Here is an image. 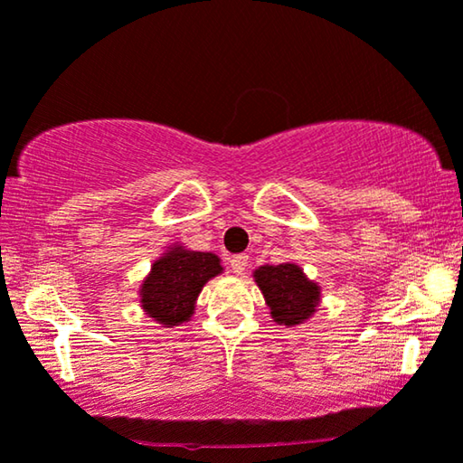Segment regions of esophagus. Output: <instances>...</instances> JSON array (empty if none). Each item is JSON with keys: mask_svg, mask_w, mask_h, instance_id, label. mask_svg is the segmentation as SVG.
<instances>
[{"mask_svg": "<svg viewBox=\"0 0 463 463\" xmlns=\"http://www.w3.org/2000/svg\"><path fill=\"white\" fill-rule=\"evenodd\" d=\"M228 264H231L232 273H235V275H243L245 270H248V256H245V254L232 256L231 260H228Z\"/></svg>", "mask_w": 463, "mask_h": 463, "instance_id": "1", "label": "esophagus"}]
</instances>
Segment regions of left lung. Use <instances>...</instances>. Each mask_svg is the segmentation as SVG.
I'll list each match as a JSON object with an SVG mask.
<instances>
[{
    "label": "left lung",
    "mask_w": 463,
    "mask_h": 463,
    "mask_svg": "<svg viewBox=\"0 0 463 463\" xmlns=\"http://www.w3.org/2000/svg\"><path fill=\"white\" fill-rule=\"evenodd\" d=\"M254 279L262 289L270 317L281 326L303 324L316 313L319 305V286L307 279L298 264L283 262L277 267H264L254 270Z\"/></svg>",
    "instance_id": "1"
}]
</instances>
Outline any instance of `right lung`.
<instances>
[{
	"label": "right lung",
	"instance_id": "1",
	"mask_svg": "<svg viewBox=\"0 0 463 463\" xmlns=\"http://www.w3.org/2000/svg\"><path fill=\"white\" fill-rule=\"evenodd\" d=\"M220 273V258L212 251L174 245L152 264L150 275L141 283V307L163 328H174L193 317L203 286Z\"/></svg>",
	"mask_w": 463,
	"mask_h": 463
}]
</instances>
